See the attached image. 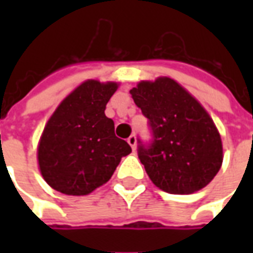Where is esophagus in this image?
Returning <instances> with one entry per match:
<instances>
[{
    "instance_id": "1",
    "label": "esophagus",
    "mask_w": 253,
    "mask_h": 253,
    "mask_svg": "<svg viewBox=\"0 0 253 253\" xmlns=\"http://www.w3.org/2000/svg\"><path fill=\"white\" fill-rule=\"evenodd\" d=\"M127 142H128V145L131 146L132 150H135V146H137V138H135L134 134H131L130 137L127 138Z\"/></svg>"
}]
</instances>
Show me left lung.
Instances as JSON below:
<instances>
[{
  "label": "left lung",
  "mask_w": 253,
  "mask_h": 253,
  "mask_svg": "<svg viewBox=\"0 0 253 253\" xmlns=\"http://www.w3.org/2000/svg\"><path fill=\"white\" fill-rule=\"evenodd\" d=\"M130 93L148 118L152 138H138V159L150 180L169 194L206 187L222 164V142L205 108L167 77L142 81Z\"/></svg>",
  "instance_id": "1"
}]
</instances>
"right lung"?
<instances>
[{"label":"right lung","instance_id":"1","mask_svg":"<svg viewBox=\"0 0 253 253\" xmlns=\"http://www.w3.org/2000/svg\"><path fill=\"white\" fill-rule=\"evenodd\" d=\"M118 84L89 80L59 104L42 134L38 149L47 184L66 195H86L110 180L131 152L115 135L114 121L104 114Z\"/></svg>","mask_w":253,"mask_h":253}]
</instances>
